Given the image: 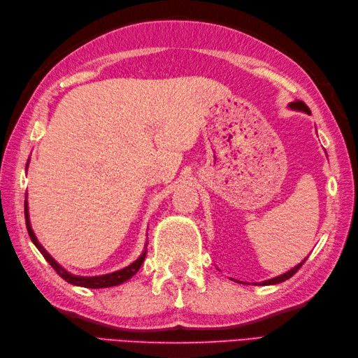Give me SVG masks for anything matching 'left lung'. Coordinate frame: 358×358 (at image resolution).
<instances>
[{"label":"left lung","instance_id":"obj_1","mask_svg":"<svg viewBox=\"0 0 358 358\" xmlns=\"http://www.w3.org/2000/svg\"><path fill=\"white\" fill-rule=\"evenodd\" d=\"M287 108L289 109H292V110H299V112H305V113H308V115H310V110H309V108L308 106L303 103V101H300V100H296V101H294V103H289L287 104ZM306 260V258H305ZM305 260H303L301 263H299L296 266H294L292 269H289L287 272H285V273H281V275H277V277H273V278H269V280H266V281H262V283H258L260 286H268V285H277V283H281V281H285V280H289L291 278L294 273L299 271L300 268H301V264L305 263ZM257 285V283H255Z\"/></svg>","mask_w":358,"mask_h":358}]
</instances>
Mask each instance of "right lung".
Returning a JSON list of instances; mask_svg holds the SVG:
<instances>
[{
  "label": "right lung",
  "instance_id": "obj_1",
  "mask_svg": "<svg viewBox=\"0 0 358 358\" xmlns=\"http://www.w3.org/2000/svg\"><path fill=\"white\" fill-rule=\"evenodd\" d=\"M29 166V163H27ZM24 217H26V226H27V232H29V237L32 240L34 245L36 246V249L40 250L43 254V257L45 260L49 262V264L52 266L53 269L57 271V273L63 280H66L67 283L75 285V286H81V287H89V289H100V287H112V286H118L121 283H124L129 278H132L138 269L141 268V264L144 262V258H146V252H148V248L143 249L141 255L136 258L134 263H131L126 268L115 271V272H110V273H104V275H94V277H83V275H75V273H71L69 271H66L62 264H59L55 258H53L48 250L43 248V245L40 241H38L36 235L32 229V224H30V220H29V204L27 200L24 201ZM148 246V243H146Z\"/></svg>",
  "mask_w": 358,
  "mask_h": 358
}]
</instances>
